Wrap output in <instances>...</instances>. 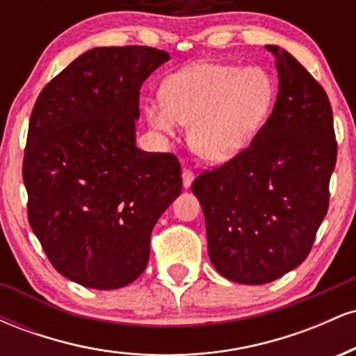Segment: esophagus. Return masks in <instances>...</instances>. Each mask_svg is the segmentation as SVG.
<instances>
[{
    "instance_id": "34e87169",
    "label": "esophagus",
    "mask_w": 356,
    "mask_h": 356,
    "mask_svg": "<svg viewBox=\"0 0 356 356\" xmlns=\"http://www.w3.org/2000/svg\"><path fill=\"white\" fill-rule=\"evenodd\" d=\"M192 181H194V172H192V169H184L182 170V182H184V187H191Z\"/></svg>"
}]
</instances>
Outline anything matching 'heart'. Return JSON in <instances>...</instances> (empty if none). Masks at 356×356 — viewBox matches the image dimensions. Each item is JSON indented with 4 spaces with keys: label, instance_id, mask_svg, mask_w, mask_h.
I'll return each mask as SVG.
<instances>
[{
    "label": "heart",
    "instance_id": "heart-1",
    "mask_svg": "<svg viewBox=\"0 0 356 356\" xmlns=\"http://www.w3.org/2000/svg\"><path fill=\"white\" fill-rule=\"evenodd\" d=\"M275 87L261 68L202 61L175 73L162 102L147 107L154 129L172 134L175 122L191 127L189 144L207 162L229 161L259 132L271 112Z\"/></svg>",
    "mask_w": 356,
    "mask_h": 356
}]
</instances>
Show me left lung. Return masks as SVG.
I'll use <instances>...</instances> for the list:
<instances>
[{"label":"left lung","mask_w":356,"mask_h":356,"mask_svg":"<svg viewBox=\"0 0 356 356\" xmlns=\"http://www.w3.org/2000/svg\"><path fill=\"white\" fill-rule=\"evenodd\" d=\"M275 55V108L246 149L192 182L207 249L227 280L264 284L300 266L330 204L337 137L328 95L286 50Z\"/></svg>","instance_id":"obj_1"}]
</instances>
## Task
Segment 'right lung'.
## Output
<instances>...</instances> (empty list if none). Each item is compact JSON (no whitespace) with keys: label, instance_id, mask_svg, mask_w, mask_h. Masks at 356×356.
Returning <instances> with one entry per match:
<instances>
[{"label":"right lung","instance_id":"right-lung-1","mask_svg":"<svg viewBox=\"0 0 356 356\" xmlns=\"http://www.w3.org/2000/svg\"><path fill=\"white\" fill-rule=\"evenodd\" d=\"M169 53L150 47L85 51L48 81L28 125V220L53 268L93 289L144 273L150 234L181 194L174 154L136 145L140 87Z\"/></svg>","mask_w":356,"mask_h":356}]
</instances>
